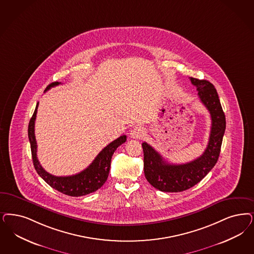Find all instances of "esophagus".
Masks as SVG:
<instances>
[{
    "instance_id": "1",
    "label": "esophagus",
    "mask_w": 254,
    "mask_h": 254,
    "mask_svg": "<svg viewBox=\"0 0 254 254\" xmlns=\"http://www.w3.org/2000/svg\"><path fill=\"white\" fill-rule=\"evenodd\" d=\"M130 135L133 139H140L144 135V130L141 127H135L130 132Z\"/></svg>"
}]
</instances>
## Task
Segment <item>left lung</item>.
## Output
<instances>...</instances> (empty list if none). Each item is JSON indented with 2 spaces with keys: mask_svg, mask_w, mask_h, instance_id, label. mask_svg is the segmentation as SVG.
I'll use <instances>...</instances> for the list:
<instances>
[{
  "mask_svg": "<svg viewBox=\"0 0 254 254\" xmlns=\"http://www.w3.org/2000/svg\"><path fill=\"white\" fill-rule=\"evenodd\" d=\"M190 79L197 88L201 103L211 115L208 144L201 157L193 161L185 164H170L151 145L142 142L145 178L160 191L180 192L192 188L209 173L219 159L226 120L217 90L208 80Z\"/></svg>",
  "mask_w": 254,
  "mask_h": 254,
  "instance_id": "1",
  "label": "left lung"
}]
</instances>
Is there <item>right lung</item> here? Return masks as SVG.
Instances as JSON below:
<instances>
[{"mask_svg":"<svg viewBox=\"0 0 254 254\" xmlns=\"http://www.w3.org/2000/svg\"><path fill=\"white\" fill-rule=\"evenodd\" d=\"M61 82L55 81L48 85L45 91L50 90L51 88L59 85ZM38 103L35 107V113L33 114L29 126H28V137L31 144L32 158L35 166V171L40 175L47 184L50 185L54 190L64 193L68 196L79 197L89 193L94 192L100 189L109 176L111 160L114 155V151L127 140V136L123 135L116 140L109 143L105 148L102 149L96 158L89 166L79 174L70 176H55L46 172L43 167L40 165L38 158L36 156L37 145L35 136V121L37 113Z\"/></svg>","mask_w":254,"mask_h":254,"instance_id":"right-lung-1","label":"right lung"}]
</instances>
